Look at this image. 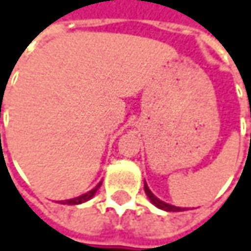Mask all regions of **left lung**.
<instances>
[{"label":"left lung","mask_w":251,"mask_h":251,"mask_svg":"<svg viewBox=\"0 0 251 251\" xmlns=\"http://www.w3.org/2000/svg\"><path fill=\"white\" fill-rule=\"evenodd\" d=\"M145 192H146L149 200L155 204L156 207H159V209H162V210H166V212H183L184 210V207L182 209V207H177V206H172L169 203H165V201L157 199L155 195L149 190V187H148V184L146 183H145Z\"/></svg>","instance_id":"obj_1"}]
</instances>
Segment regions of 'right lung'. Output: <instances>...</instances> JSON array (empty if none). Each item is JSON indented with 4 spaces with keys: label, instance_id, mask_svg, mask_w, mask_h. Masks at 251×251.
<instances>
[{
    "label": "right lung",
    "instance_id": "add662e5",
    "mask_svg": "<svg viewBox=\"0 0 251 251\" xmlns=\"http://www.w3.org/2000/svg\"><path fill=\"white\" fill-rule=\"evenodd\" d=\"M100 184L102 183H98L96 187H94L92 190H89L88 193H85V195H82V196H78V198H74V199L69 200H61V203H62V204H81L83 201H88V200L92 199V198L95 196V193L98 192V189L100 187Z\"/></svg>",
    "mask_w": 251,
    "mask_h": 251
}]
</instances>
